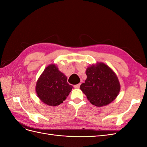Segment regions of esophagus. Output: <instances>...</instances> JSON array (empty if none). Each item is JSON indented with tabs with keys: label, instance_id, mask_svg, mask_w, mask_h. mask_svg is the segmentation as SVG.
Here are the masks:
<instances>
[{
	"label": "esophagus",
	"instance_id": "34e87169",
	"mask_svg": "<svg viewBox=\"0 0 147 147\" xmlns=\"http://www.w3.org/2000/svg\"><path fill=\"white\" fill-rule=\"evenodd\" d=\"M74 88H80V83H79V84H75V85H74Z\"/></svg>",
	"mask_w": 147,
	"mask_h": 147
}]
</instances>
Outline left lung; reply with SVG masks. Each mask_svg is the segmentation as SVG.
<instances>
[{
  "label": "left lung",
  "instance_id": "1",
  "mask_svg": "<svg viewBox=\"0 0 147 147\" xmlns=\"http://www.w3.org/2000/svg\"><path fill=\"white\" fill-rule=\"evenodd\" d=\"M87 78L80 89L88 100L97 107L107 105L118 95L120 84L118 77L109 66L104 63L88 67Z\"/></svg>",
  "mask_w": 147,
  "mask_h": 147
}]
</instances>
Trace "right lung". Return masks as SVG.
Masks as SVG:
<instances>
[{"label": "right lung", "mask_w": 147, "mask_h": 147, "mask_svg": "<svg viewBox=\"0 0 147 147\" xmlns=\"http://www.w3.org/2000/svg\"><path fill=\"white\" fill-rule=\"evenodd\" d=\"M72 88L67 82V77L55 64L46 67L36 84V92L40 99L51 106L63 103Z\"/></svg>", "instance_id": "obj_1"}]
</instances>
